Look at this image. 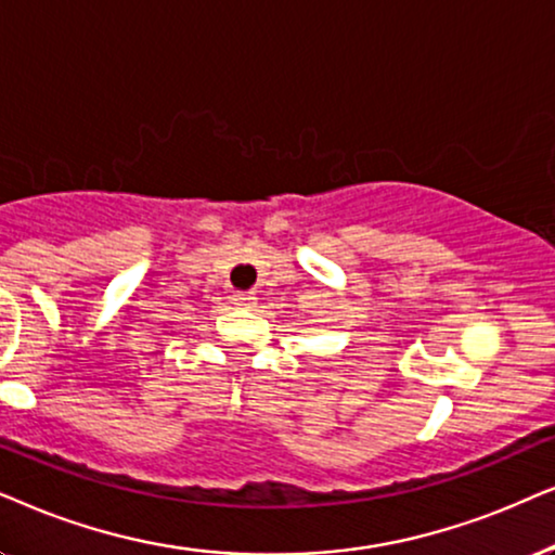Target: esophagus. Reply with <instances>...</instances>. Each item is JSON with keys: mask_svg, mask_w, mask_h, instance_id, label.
<instances>
[{"mask_svg": "<svg viewBox=\"0 0 555 555\" xmlns=\"http://www.w3.org/2000/svg\"><path fill=\"white\" fill-rule=\"evenodd\" d=\"M233 305L241 309H254L256 307V294L254 292H235L233 294Z\"/></svg>", "mask_w": 555, "mask_h": 555, "instance_id": "esophagus-1", "label": "esophagus"}]
</instances>
